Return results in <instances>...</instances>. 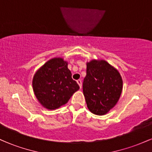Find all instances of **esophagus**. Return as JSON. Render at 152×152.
<instances>
[{
	"instance_id": "1",
	"label": "esophagus",
	"mask_w": 152,
	"mask_h": 152,
	"mask_svg": "<svg viewBox=\"0 0 152 152\" xmlns=\"http://www.w3.org/2000/svg\"><path fill=\"white\" fill-rule=\"evenodd\" d=\"M77 83L78 84V86H79L80 88H81V86H82V83H81V80H77Z\"/></svg>"
}]
</instances>
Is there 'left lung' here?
Returning <instances> with one entry per match:
<instances>
[{
    "label": "left lung",
    "instance_id": "8db88e82",
    "mask_svg": "<svg viewBox=\"0 0 152 152\" xmlns=\"http://www.w3.org/2000/svg\"><path fill=\"white\" fill-rule=\"evenodd\" d=\"M123 81L117 69L104 60L86 63L83 92L87 107L94 114L104 115L117 104Z\"/></svg>",
    "mask_w": 152,
    "mask_h": 152
}]
</instances>
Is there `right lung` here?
I'll use <instances>...</instances> for the list:
<instances>
[{
  "mask_svg": "<svg viewBox=\"0 0 152 152\" xmlns=\"http://www.w3.org/2000/svg\"><path fill=\"white\" fill-rule=\"evenodd\" d=\"M33 89L36 99L43 107L58 109L66 104L79 86L71 78L68 62L63 58L48 61L34 74Z\"/></svg>",
  "mask_w": 152,
  "mask_h": 152,
  "instance_id": "right-lung-1",
  "label": "right lung"
}]
</instances>
